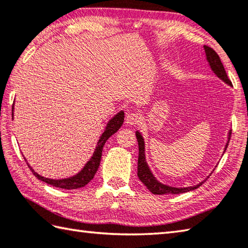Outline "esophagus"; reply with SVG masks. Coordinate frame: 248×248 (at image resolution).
<instances>
[{"mask_svg": "<svg viewBox=\"0 0 248 248\" xmlns=\"http://www.w3.org/2000/svg\"><path fill=\"white\" fill-rule=\"evenodd\" d=\"M139 121H140V116H139V114L135 113V112H130V113L126 114V118H125L126 124L135 125V124H138Z\"/></svg>", "mask_w": 248, "mask_h": 248, "instance_id": "34e87169", "label": "esophagus"}]
</instances>
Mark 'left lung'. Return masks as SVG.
<instances>
[{
    "instance_id": "obj_1",
    "label": "left lung",
    "mask_w": 248,
    "mask_h": 248,
    "mask_svg": "<svg viewBox=\"0 0 248 248\" xmlns=\"http://www.w3.org/2000/svg\"><path fill=\"white\" fill-rule=\"evenodd\" d=\"M204 50H205V56H206V60L208 62L209 68L212 69V71L215 73L218 78H220L222 82H225L227 85L232 86L231 81L228 78L227 72L225 70V67L221 62L220 58L217 55L216 51H215L213 48L208 47V46L204 45ZM136 137H137V141H138V146H139V155H138V172L137 175L139 177L140 181L147 186L149 191H151L153 194H179V193H185L188 192V191H192L198 189L199 186L203 184V182L206 180L201 181L200 184L195 185V186H167L162 184L161 181H158L154 175L152 174V171L149 167L148 163L146 161V146H144V139L142 137V135L140 134L138 130L136 132ZM231 137V129H229L228 132V140L226 142L225 149H223V153L226 152L229 140H230Z\"/></svg>"
}]
</instances>
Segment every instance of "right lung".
Returning a JSON list of instances; mask_svg holds the SVG:
<instances>
[{"mask_svg":"<svg viewBox=\"0 0 248 248\" xmlns=\"http://www.w3.org/2000/svg\"><path fill=\"white\" fill-rule=\"evenodd\" d=\"M123 122H124V111H120L119 113H116L113 118L107 123L106 128L104 130V133L101 134V136L99 137V140H98L96 149L94 153H93L92 157L87 161L86 164L84 165V167L78 172L77 175L68 177V178H62V179L45 178V177L41 176L37 174L36 171H34L33 168L29 165V163H27V164L37 179L44 181L48 185L54 186L56 188H62V189H67V190L82 188V186H86L88 182L94 178L98 167H99V164H100L102 149H104L106 141L112 136V135L118 132L121 126L123 125Z\"/></svg>","mask_w":248,"mask_h":248,"instance_id":"right-lung-1","label":"right lung"}]
</instances>
